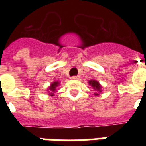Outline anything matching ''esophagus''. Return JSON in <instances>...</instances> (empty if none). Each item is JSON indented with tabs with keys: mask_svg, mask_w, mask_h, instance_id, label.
Masks as SVG:
<instances>
[{
	"mask_svg": "<svg viewBox=\"0 0 146 146\" xmlns=\"http://www.w3.org/2000/svg\"><path fill=\"white\" fill-rule=\"evenodd\" d=\"M80 78V76H73L71 77V79H72V80H79Z\"/></svg>",
	"mask_w": 146,
	"mask_h": 146,
	"instance_id": "34e87169",
	"label": "esophagus"
}]
</instances>
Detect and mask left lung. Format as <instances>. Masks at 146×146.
Segmentation results:
<instances>
[{
  "label": "left lung",
  "instance_id": "obj_1",
  "mask_svg": "<svg viewBox=\"0 0 146 146\" xmlns=\"http://www.w3.org/2000/svg\"><path fill=\"white\" fill-rule=\"evenodd\" d=\"M89 84L96 91H97V92H96L94 95H95V96H98V95H99L98 93L102 92V86L99 84V82L95 80H91L89 81Z\"/></svg>",
  "mask_w": 146,
  "mask_h": 146
}]
</instances>
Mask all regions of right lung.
<instances>
[{
    "instance_id": "add662e5",
    "label": "right lung",
    "mask_w": 146,
    "mask_h": 146,
    "mask_svg": "<svg viewBox=\"0 0 146 146\" xmlns=\"http://www.w3.org/2000/svg\"><path fill=\"white\" fill-rule=\"evenodd\" d=\"M60 85V82H58V81H55V82H52L51 84H50V86L48 87V92H50V93H49V95H50V96H54V93L57 92V86Z\"/></svg>"
}]
</instances>
